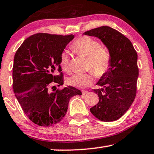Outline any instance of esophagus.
<instances>
[{
	"label": "esophagus",
	"mask_w": 154,
	"mask_h": 154,
	"mask_svg": "<svg viewBox=\"0 0 154 154\" xmlns=\"http://www.w3.org/2000/svg\"><path fill=\"white\" fill-rule=\"evenodd\" d=\"M82 94H88L89 91H85V90H83L82 91Z\"/></svg>",
	"instance_id": "1"
}]
</instances>
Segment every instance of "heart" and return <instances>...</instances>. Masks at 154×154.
<instances>
[{
  "instance_id": "1",
  "label": "heart",
  "mask_w": 154,
  "mask_h": 154,
  "mask_svg": "<svg viewBox=\"0 0 154 154\" xmlns=\"http://www.w3.org/2000/svg\"><path fill=\"white\" fill-rule=\"evenodd\" d=\"M72 49L77 54L88 58L89 67L97 77H102L107 74L111 67V55L106 48L100 45L94 38L83 35L76 39L72 44ZM60 65L63 71H70V63L69 55L64 52L60 57ZM94 80V75L91 72L77 73L68 79L74 87H87L91 85Z\"/></svg>"
}]
</instances>
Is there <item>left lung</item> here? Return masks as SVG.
Listing matches in <instances>:
<instances>
[{
  "label": "left lung",
  "mask_w": 154,
  "mask_h": 154,
  "mask_svg": "<svg viewBox=\"0 0 154 154\" xmlns=\"http://www.w3.org/2000/svg\"><path fill=\"white\" fill-rule=\"evenodd\" d=\"M84 34L100 38L111 55L109 70L97 84L102 88L93 89L100 100L90 112L102 122H114L127 112L136 97L137 52L129 39L109 26L91 29Z\"/></svg>",
  "instance_id": "1"
}]
</instances>
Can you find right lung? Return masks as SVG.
I'll list each match as a JSON object with an SVG mask.
<instances>
[{"label":"right lung","instance_id":"right-lung-1","mask_svg":"<svg viewBox=\"0 0 154 154\" xmlns=\"http://www.w3.org/2000/svg\"><path fill=\"white\" fill-rule=\"evenodd\" d=\"M74 37L37 33L25 40L15 52L13 91L25 115L37 125L59 123L67 113L71 97L82 94L73 87H55L64 84L60 57Z\"/></svg>","mask_w":154,"mask_h":154}]
</instances>
